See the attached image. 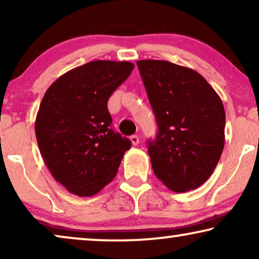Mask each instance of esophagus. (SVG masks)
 Listing matches in <instances>:
<instances>
[{
	"instance_id": "obj_1",
	"label": "esophagus",
	"mask_w": 259,
	"mask_h": 259,
	"mask_svg": "<svg viewBox=\"0 0 259 259\" xmlns=\"http://www.w3.org/2000/svg\"><path fill=\"white\" fill-rule=\"evenodd\" d=\"M130 139H131V141H132V144L134 145V146H137V145L139 144V137L138 136H132Z\"/></svg>"
}]
</instances>
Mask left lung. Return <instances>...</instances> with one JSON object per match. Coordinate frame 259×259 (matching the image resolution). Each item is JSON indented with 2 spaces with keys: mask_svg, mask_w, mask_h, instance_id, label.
I'll return each mask as SVG.
<instances>
[{
  "mask_svg": "<svg viewBox=\"0 0 259 259\" xmlns=\"http://www.w3.org/2000/svg\"><path fill=\"white\" fill-rule=\"evenodd\" d=\"M159 132L148 141L152 168L162 184L182 193L213 173L225 143L222 99L196 70L165 60L137 61Z\"/></svg>",
  "mask_w": 259,
  "mask_h": 259,
  "instance_id": "obj_1",
  "label": "left lung"
}]
</instances>
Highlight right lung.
I'll use <instances>...</instances> for the list:
<instances>
[{"label": "right lung", "instance_id": "add662e5", "mask_svg": "<svg viewBox=\"0 0 259 259\" xmlns=\"http://www.w3.org/2000/svg\"><path fill=\"white\" fill-rule=\"evenodd\" d=\"M128 61L97 60L59 77L35 120L40 153L56 182L92 197L115 178L131 140L112 130L107 101L132 73Z\"/></svg>", "mask_w": 259, "mask_h": 259}]
</instances>
